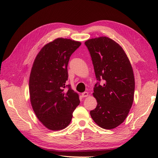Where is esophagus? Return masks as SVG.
<instances>
[{
  "label": "esophagus",
  "mask_w": 158,
  "mask_h": 158,
  "mask_svg": "<svg viewBox=\"0 0 158 158\" xmlns=\"http://www.w3.org/2000/svg\"><path fill=\"white\" fill-rule=\"evenodd\" d=\"M88 96V93L87 92H83L82 94V97H86Z\"/></svg>",
  "instance_id": "esophagus-1"
}]
</instances>
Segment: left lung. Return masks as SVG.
Listing matches in <instances>:
<instances>
[{
	"label": "left lung",
	"instance_id": "left-lung-1",
	"mask_svg": "<svg viewBox=\"0 0 158 158\" xmlns=\"http://www.w3.org/2000/svg\"><path fill=\"white\" fill-rule=\"evenodd\" d=\"M85 44L98 81L93 94L97 105L90 115L101 127L115 128L125 120L133 102L135 82L131 63L123 48L108 37L89 39Z\"/></svg>",
	"mask_w": 158,
	"mask_h": 158
}]
</instances>
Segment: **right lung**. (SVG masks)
Segmentation results:
<instances>
[{"label": "right lung", "instance_id": "right-lung-1", "mask_svg": "<svg viewBox=\"0 0 158 158\" xmlns=\"http://www.w3.org/2000/svg\"><path fill=\"white\" fill-rule=\"evenodd\" d=\"M81 45L70 39L57 38L41 49L33 63L29 77L31 103L38 120L50 130L67 127L80 103L78 94L66 81L70 57Z\"/></svg>", "mask_w": 158, "mask_h": 158}]
</instances>
